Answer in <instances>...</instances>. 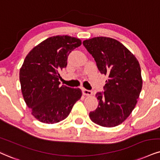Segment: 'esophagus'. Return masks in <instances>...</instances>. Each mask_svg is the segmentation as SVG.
Here are the masks:
<instances>
[{
  "instance_id": "esophagus-1",
  "label": "esophagus",
  "mask_w": 160,
  "mask_h": 160,
  "mask_svg": "<svg viewBox=\"0 0 160 160\" xmlns=\"http://www.w3.org/2000/svg\"><path fill=\"white\" fill-rule=\"evenodd\" d=\"M82 92H83L84 95H86V96H91L92 95V91H90L89 90H87L85 88H82Z\"/></svg>"
}]
</instances>
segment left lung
I'll list each match as a JSON object with an SVG mask.
<instances>
[{"label":"left lung","mask_w":160,"mask_h":160,"mask_svg":"<svg viewBox=\"0 0 160 160\" xmlns=\"http://www.w3.org/2000/svg\"><path fill=\"white\" fill-rule=\"evenodd\" d=\"M98 70L108 79L104 91L96 92L98 106L90 112L94 123L115 127L123 122L134 109L142 87L141 68L136 57L116 39L96 37L83 41Z\"/></svg>","instance_id":"obj_1"}]
</instances>
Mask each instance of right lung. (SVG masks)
Instances as JSON below:
<instances>
[{"mask_svg":"<svg viewBox=\"0 0 160 160\" xmlns=\"http://www.w3.org/2000/svg\"><path fill=\"white\" fill-rule=\"evenodd\" d=\"M81 44L78 38L56 35L42 41L26 56L19 74L21 91L32 114L40 122L62 121L81 98L79 88L59 86V72L67 67L70 53Z\"/></svg>","mask_w":160,"mask_h":160,"instance_id":"add662e5","label":"right lung"}]
</instances>
